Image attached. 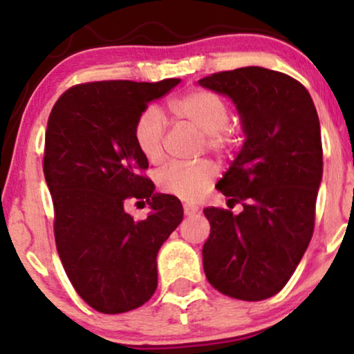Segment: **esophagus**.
I'll return each mask as SVG.
<instances>
[{
    "label": "esophagus",
    "instance_id": "1",
    "mask_svg": "<svg viewBox=\"0 0 354 354\" xmlns=\"http://www.w3.org/2000/svg\"><path fill=\"white\" fill-rule=\"evenodd\" d=\"M183 209H185L186 216H191V214L198 213V206H194V205H185L183 206Z\"/></svg>",
    "mask_w": 354,
    "mask_h": 354
}]
</instances>
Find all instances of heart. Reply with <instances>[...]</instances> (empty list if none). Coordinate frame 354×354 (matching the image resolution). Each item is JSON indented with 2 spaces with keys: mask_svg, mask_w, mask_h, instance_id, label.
<instances>
[{
  "mask_svg": "<svg viewBox=\"0 0 354 354\" xmlns=\"http://www.w3.org/2000/svg\"><path fill=\"white\" fill-rule=\"evenodd\" d=\"M173 115L205 135L206 146L213 151H228L236 143L230 128L228 103L208 89H191L169 103ZM136 148L149 163L163 160L165 116L160 108L148 106L136 118L133 128ZM216 178V168L209 161L193 165H168L156 173V185L163 193L183 201H198Z\"/></svg>",
  "mask_w": 354,
  "mask_h": 354,
  "instance_id": "b5f03b06",
  "label": "heart"
}]
</instances>
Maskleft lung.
<instances>
[{
	"instance_id": "left-lung-1",
	"label": "left lung",
	"mask_w": 354,
	"mask_h": 354,
	"mask_svg": "<svg viewBox=\"0 0 354 354\" xmlns=\"http://www.w3.org/2000/svg\"><path fill=\"white\" fill-rule=\"evenodd\" d=\"M200 84L233 100L246 136L218 183L243 211L205 209L203 268L219 293L261 301L283 290L311 241L323 176L318 113L299 81L261 66L214 73Z\"/></svg>"
}]
</instances>
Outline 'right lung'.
Listing matches in <instances>:
<instances>
[{
    "label": "right lung",
    "instance_id": "obj_1",
    "mask_svg": "<svg viewBox=\"0 0 354 354\" xmlns=\"http://www.w3.org/2000/svg\"><path fill=\"white\" fill-rule=\"evenodd\" d=\"M181 80L93 81L64 91L48 118L43 171L55 208V241L64 271L93 310L140 308L158 286L156 256L183 219L171 194L153 193L148 160L133 128L148 103ZM129 199L150 205L136 222Z\"/></svg>",
    "mask_w": 354,
    "mask_h": 354
}]
</instances>
